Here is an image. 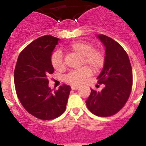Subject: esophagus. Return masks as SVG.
<instances>
[{"label":"esophagus","mask_w":146,"mask_h":146,"mask_svg":"<svg viewBox=\"0 0 146 146\" xmlns=\"http://www.w3.org/2000/svg\"><path fill=\"white\" fill-rule=\"evenodd\" d=\"M78 88H79V86H72V90H77Z\"/></svg>","instance_id":"1"}]
</instances>
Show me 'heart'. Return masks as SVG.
Instances as JSON below:
<instances>
[{"label": "heart", "instance_id": "heart-1", "mask_svg": "<svg viewBox=\"0 0 146 146\" xmlns=\"http://www.w3.org/2000/svg\"><path fill=\"white\" fill-rule=\"evenodd\" d=\"M67 50L77 54L81 57L80 66H88L94 72L101 70L104 65L105 56L102 50L94 48V45L86 41H77L67 47ZM51 65L55 70L63 71L65 69L63 55L59 51L54 52L50 58ZM91 69L84 66L77 70L69 72L64 77V80L68 84L72 86H79L84 80L91 75Z\"/></svg>", "mask_w": 146, "mask_h": 146}]
</instances>
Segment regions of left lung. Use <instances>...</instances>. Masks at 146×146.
I'll list each match as a JSON object with an SVG mask.
<instances>
[{
	"label": "left lung",
	"mask_w": 146,
	"mask_h": 146,
	"mask_svg": "<svg viewBox=\"0 0 146 146\" xmlns=\"http://www.w3.org/2000/svg\"><path fill=\"white\" fill-rule=\"evenodd\" d=\"M105 47L104 68L98 82L104 84L101 92L91 90L86 101L88 108L97 116L108 117L121 110L128 100L132 87V71L129 58L121 45L105 35H98Z\"/></svg>",
	"instance_id": "obj_1"
}]
</instances>
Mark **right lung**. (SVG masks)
<instances>
[{"instance_id":"1","label":"right lung","mask_w":146,"mask_h":146,"mask_svg":"<svg viewBox=\"0 0 146 146\" xmlns=\"http://www.w3.org/2000/svg\"><path fill=\"white\" fill-rule=\"evenodd\" d=\"M58 38L47 35L36 38L20 52L15 69V86L23 108L36 118L52 120L65 111L71 87L63 85L57 91L49 88L54 72L50 58Z\"/></svg>"}]
</instances>
